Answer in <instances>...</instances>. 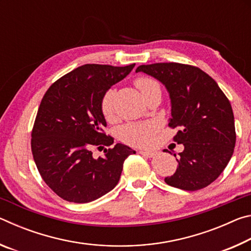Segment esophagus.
Masks as SVG:
<instances>
[{"label":"esophagus","instance_id":"esophagus-1","mask_svg":"<svg viewBox=\"0 0 251 251\" xmlns=\"http://www.w3.org/2000/svg\"><path fill=\"white\" fill-rule=\"evenodd\" d=\"M139 154H142V155H144V156H147V157H152L154 156L156 152L155 151H145V150H141L138 151Z\"/></svg>","mask_w":251,"mask_h":251}]
</instances>
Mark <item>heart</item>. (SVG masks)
I'll use <instances>...</instances> for the list:
<instances>
[{
	"instance_id": "1",
	"label": "heart",
	"mask_w": 251,
	"mask_h": 251,
	"mask_svg": "<svg viewBox=\"0 0 251 251\" xmlns=\"http://www.w3.org/2000/svg\"><path fill=\"white\" fill-rule=\"evenodd\" d=\"M135 85L142 95L145 97L152 91L159 90V84L155 79L147 76H141L135 79ZM101 112L107 121H113L115 117V108H114V91L108 90L105 93L100 103ZM157 125L155 123H129L124 125L120 130V136L123 142L128 145L145 147L150 146L154 142Z\"/></svg>"
}]
</instances>
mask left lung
<instances>
[{"mask_svg": "<svg viewBox=\"0 0 251 251\" xmlns=\"http://www.w3.org/2000/svg\"><path fill=\"white\" fill-rule=\"evenodd\" d=\"M136 72L151 75L166 86L172 101L168 125L180 128L174 142L185 148L177 159V171L165 181L189 192L205 188L224 172L235 148L230 101L218 84L196 66L155 63L138 66Z\"/></svg>", "mask_w": 251, "mask_h": 251, "instance_id": "8db88e82", "label": "left lung"}]
</instances>
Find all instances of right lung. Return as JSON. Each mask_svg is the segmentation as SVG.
Instances as JSON below:
<instances>
[{
	"label": "right lung",
	"mask_w": 251,
	"mask_h": 251,
	"mask_svg": "<svg viewBox=\"0 0 251 251\" xmlns=\"http://www.w3.org/2000/svg\"><path fill=\"white\" fill-rule=\"evenodd\" d=\"M135 64H85L50 85L42 99L32 129L31 148L41 177L64 201H95L117 185L125 159L135 151L116 144L93 157L94 147L112 146L106 135L101 99Z\"/></svg>",
	"instance_id": "add662e5"
}]
</instances>
